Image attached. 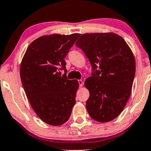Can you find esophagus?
I'll use <instances>...</instances> for the list:
<instances>
[{"label":"esophagus","instance_id":"1","mask_svg":"<svg viewBox=\"0 0 151 151\" xmlns=\"http://www.w3.org/2000/svg\"><path fill=\"white\" fill-rule=\"evenodd\" d=\"M78 82H79V86H82V85H83V81H81V80H78Z\"/></svg>","mask_w":151,"mask_h":151}]
</instances>
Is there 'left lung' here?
<instances>
[{"label":"left lung","mask_w":151,"mask_h":151,"mask_svg":"<svg viewBox=\"0 0 151 151\" xmlns=\"http://www.w3.org/2000/svg\"><path fill=\"white\" fill-rule=\"evenodd\" d=\"M75 44L92 67L91 77L84 83L90 93L87 111L94 120L111 121L122 111L132 92L136 72L133 53L114 33L82 34Z\"/></svg>","instance_id":"8db88e82"}]
</instances>
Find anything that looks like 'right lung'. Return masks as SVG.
Segmentation results:
<instances>
[{
  "mask_svg": "<svg viewBox=\"0 0 151 151\" xmlns=\"http://www.w3.org/2000/svg\"><path fill=\"white\" fill-rule=\"evenodd\" d=\"M79 35L41 36L28 46L22 60L20 77L31 106L41 120L52 126L66 122L76 103L79 83L68 79L64 59Z\"/></svg>",
  "mask_w": 151,
  "mask_h": 151,
  "instance_id": "obj_1",
  "label": "right lung"
}]
</instances>
